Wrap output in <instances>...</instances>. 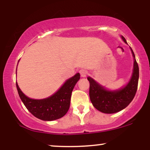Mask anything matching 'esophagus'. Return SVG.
I'll return each mask as SVG.
<instances>
[{
    "label": "esophagus",
    "instance_id": "obj_1",
    "mask_svg": "<svg viewBox=\"0 0 150 150\" xmlns=\"http://www.w3.org/2000/svg\"><path fill=\"white\" fill-rule=\"evenodd\" d=\"M79 73H80L81 77H85L87 75V74H88V73H87V70H84V69L80 70V71H79Z\"/></svg>",
    "mask_w": 150,
    "mask_h": 150
}]
</instances>
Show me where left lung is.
Wrapping results in <instances>:
<instances>
[{
	"instance_id": "obj_1",
	"label": "left lung",
	"mask_w": 150,
	"mask_h": 150,
	"mask_svg": "<svg viewBox=\"0 0 150 150\" xmlns=\"http://www.w3.org/2000/svg\"><path fill=\"white\" fill-rule=\"evenodd\" d=\"M122 39L127 44L125 38L122 37ZM130 49L134 57L133 73L130 82L124 88L117 91H108L91 77H87L89 82L90 100L93 106L101 112L104 113L118 112L127 107L135 97L138 85L139 67L134 52L131 48Z\"/></svg>"
}]
</instances>
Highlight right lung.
<instances>
[{
  "instance_id": "right-lung-1",
  "label": "right lung",
  "mask_w": 150,
  "mask_h": 150,
  "mask_svg": "<svg viewBox=\"0 0 150 150\" xmlns=\"http://www.w3.org/2000/svg\"><path fill=\"white\" fill-rule=\"evenodd\" d=\"M80 78V73H77L68 79L53 95L39 100L30 99L25 96L20 90L17 82L16 87L19 96L27 110L39 119L49 121L61 118L68 112L72 92Z\"/></svg>"
}]
</instances>
